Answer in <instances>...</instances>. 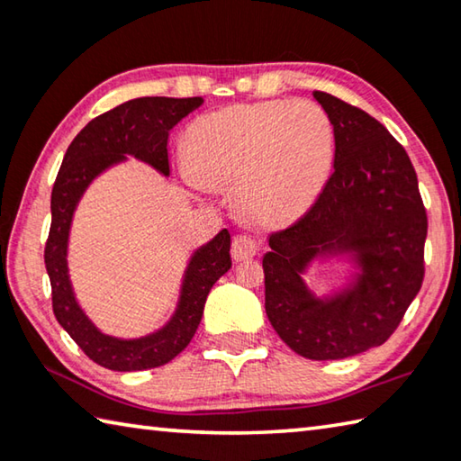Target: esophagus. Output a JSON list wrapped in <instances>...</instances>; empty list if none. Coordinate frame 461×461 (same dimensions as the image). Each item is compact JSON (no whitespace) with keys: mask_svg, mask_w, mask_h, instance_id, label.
<instances>
[{"mask_svg":"<svg viewBox=\"0 0 461 461\" xmlns=\"http://www.w3.org/2000/svg\"><path fill=\"white\" fill-rule=\"evenodd\" d=\"M259 253V240L251 235H237L235 240H232V257L235 261H245L251 259Z\"/></svg>","mask_w":461,"mask_h":461,"instance_id":"34e87169","label":"esophagus"}]
</instances>
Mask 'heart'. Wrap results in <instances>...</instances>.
Returning a JSON list of instances; mask_svg holds the SVG:
<instances>
[{
    "label": "heart",
    "mask_w": 461,
    "mask_h": 461,
    "mask_svg": "<svg viewBox=\"0 0 461 461\" xmlns=\"http://www.w3.org/2000/svg\"><path fill=\"white\" fill-rule=\"evenodd\" d=\"M184 151L200 185H235L240 216L277 224L302 216L320 196L334 161V127L312 101L237 104L194 121Z\"/></svg>",
    "instance_id": "heart-1"
}]
</instances>
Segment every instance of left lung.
I'll return each instance as SVG.
<instances>
[{"mask_svg": "<svg viewBox=\"0 0 461 461\" xmlns=\"http://www.w3.org/2000/svg\"><path fill=\"white\" fill-rule=\"evenodd\" d=\"M334 125V172L300 221L269 237L265 312L289 348L340 360L384 344L425 277L427 212L407 151L354 104L313 91ZM321 252H357V284L320 303L299 273Z\"/></svg>", "mask_w": 461, "mask_h": 461, "instance_id": "8db88e82", "label": "left lung"}]
</instances>
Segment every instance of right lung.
Returning a JSON list of instances; mask_svg holds the SVG:
<instances>
[{
	"label": "right lung",
	"mask_w": 461,
	"mask_h": 461,
	"mask_svg": "<svg viewBox=\"0 0 461 461\" xmlns=\"http://www.w3.org/2000/svg\"><path fill=\"white\" fill-rule=\"evenodd\" d=\"M204 103L202 96L169 99L143 96L127 101L95 117L64 153L52 188V222L44 247V263L52 285V310L59 324L96 365L119 373L166 365L190 344L202 320L208 292L230 269V232L221 230L192 257L185 271L180 305L169 324L140 340H117L104 336L77 305L67 273V243L72 212L78 198L96 174L125 156L151 164L169 174L167 133L177 121Z\"/></svg>",
	"instance_id": "1"
}]
</instances>
